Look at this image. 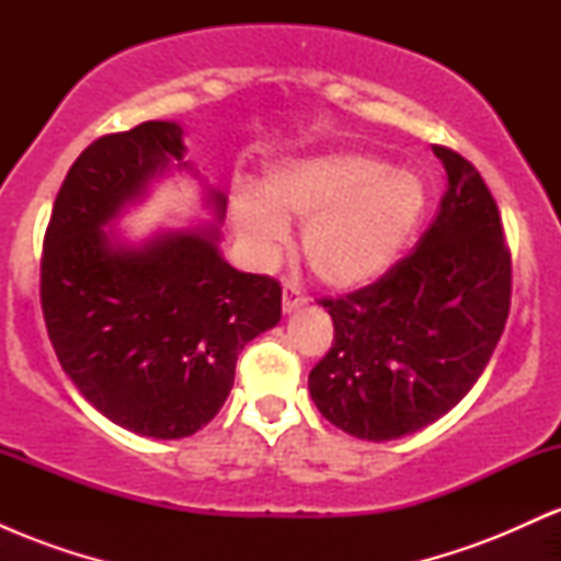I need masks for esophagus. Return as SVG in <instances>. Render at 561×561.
I'll return each mask as SVG.
<instances>
[{"label": "esophagus", "instance_id": "1", "mask_svg": "<svg viewBox=\"0 0 561 561\" xmlns=\"http://www.w3.org/2000/svg\"><path fill=\"white\" fill-rule=\"evenodd\" d=\"M302 306H306V298L300 295V289L285 282V287H282V308H285V313L298 311Z\"/></svg>", "mask_w": 561, "mask_h": 561}]
</instances>
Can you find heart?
Returning a JSON list of instances; mask_svg holds the SVG:
<instances>
[{"label": "heart", "mask_w": 561, "mask_h": 561, "mask_svg": "<svg viewBox=\"0 0 561 561\" xmlns=\"http://www.w3.org/2000/svg\"><path fill=\"white\" fill-rule=\"evenodd\" d=\"M427 190L416 173L362 152L293 160L263 179L261 199L234 205V229L248 253L272 263L287 244V224L302 227V259L330 289H358L396 266L420 227Z\"/></svg>", "instance_id": "obj_1"}]
</instances>
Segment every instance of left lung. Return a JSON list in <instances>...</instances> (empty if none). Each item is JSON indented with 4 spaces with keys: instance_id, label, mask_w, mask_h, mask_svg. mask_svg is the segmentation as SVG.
<instances>
[{
    "instance_id": "1",
    "label": "left lung",
    "mask_w": 561,
    "mask_h": 561,
    "mask_svg": "<svg viewBox=\"0 0 561 561\" xmlns=\"http://www.w3.org/2000/svg\"><path fill=\"white\" fill-rule=\"evenodd\" d=\"M448 184L405 259L356 293L321 298L334 343L308 375L313 403L362 440H396L448 414L491 362L512 302V253L480 171L433 145Z\"/></svg>"
}]
</instances>
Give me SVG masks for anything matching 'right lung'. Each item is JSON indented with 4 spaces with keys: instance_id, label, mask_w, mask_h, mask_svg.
<instances>
[{
    "instance_id": "obj_1",
    "label": "right lung",
    "mask_w": 561,
    "mask_h": 561,
    "mask_svg": "<svg viewBox=\"0 0 561 561\" xmlns=\"http://www.w3.org/2000/svg\"><path fill=\"white\" fill-rule=\"evenodd\" d=\"M182 126L145 121L94 139L55 197L42 250V311L66 375L100 414L176 440L205 427L234 385L237 356L282 319V287L231 268L218 229L124 244L102 227L186 169ZM218 218L227 197L210 190Z\"/></svg>"
}]
</instances>
